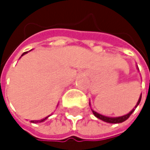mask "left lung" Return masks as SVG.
I'll return each instance as SVG.
<instances>
[{
  "instance_id": "left-lung-1",
  "label": "left lung",
  "mask_w": 150,
  "mask_h": 150,
  "mask_svg": "<svg viewBox=\"0 0 150 150\" xmlns=\"http://www.w3.org/2000/svg\"><path fill=\"white\" fill-rule=\"evenodd\" d=\"M141 99H142V94H141V96H140V97H139V100H138V102H137V103L135 106V108L129 112V113H128L127 115H122V116H118V117H109V116H105L103 115H101V114H99V113H97V112H96L95 110H93V109H91L92 110V112H93V114L95 115V116L96 117H97L98 119H100V120H102V121H103L105 122H108V123H121V122H125L130 115H131V114L135 111V109L136 108V107L139 105L140 103V102H141ZM89 106H90V103H89Z\"/></svg>"
}]
</instances>
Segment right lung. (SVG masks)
Wrapping results in <instances>:
<instances>
[{
    "instance_id": "obj_1",
    "label": "right lung",
    "mask_w": 150,
    "mask_h": 150,
    "mask_svg": "<svg viewBox=\"0 0 150 150\" xmlns=\"http://www.w3.org/2000/svg\"><path fill=\"white\" fill-rule=\"evenodd\" d=\"M28 52H24L22 54H21V56L22 55H24V54H26ZM49 116V115H48ZM48 116H47V117H45V118H43V119H42V120H37V121H31V122H33V123H38V122H44L46 119H47L48 118Z\"/></svg>"
}]
</instances>
